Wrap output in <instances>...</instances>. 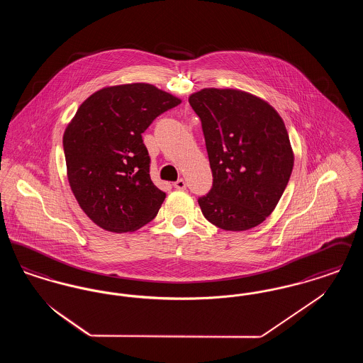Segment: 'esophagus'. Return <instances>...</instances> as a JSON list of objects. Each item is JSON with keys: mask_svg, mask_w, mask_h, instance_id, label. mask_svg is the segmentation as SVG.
<instances>
[{"mask_svg": "<svg viewBox=\"0 0 363 363\" xmlns=\"http://www.w3.org/2000/svg\"><path fill=\"white\" fill-rule=\"evenodd\" d=\"M174 186L179 190L186 189V182H185V179L179 178V179H177V181L174 182Z\"/></svg>", "mask_w": 363, "mask_h": 363, "instance_id": "34e87169", "label": "esophagus"}]
</instances>
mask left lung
I'll return each instance as SVG.
<instances>
[{"label": "left lung", "mask_w": 363, "mask_h": 363, "mask_svg": "<svg viewBox=\"0 0 363 363\" xmlns=\"http://www.w3.org/2000/svg\"><path fill=\"white\" fill-rule=\"evenodd\" d=\"M201 120L212 188L199 197L203 215L225 231L262 223L293 172L294 154L277 110L240 89L204 88L189 96Z\"/></svg>", "instance_id": "8db88e82"}]
</instances>
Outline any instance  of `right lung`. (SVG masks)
Wrapping results in <instances>:
<instances>
[{
    "label": "right lung",
    "instance_id": "obj_1",
    "mask_svg": "<svg viewBox=\"0 0 363 363\" xmlns=\"http://www.w3.org/2000/svg\"><path fill=\"white\" fill-rule=\"evenodd\" d=\"M179 104L155 86L133 83L99 89L77 108L62 144L70 189L95 225L128 233L155 218L166 193L151 181L141 133Z\"/></svg>",
    "mask_w": 363,
    "mask_h": 363
}]
</instances>
